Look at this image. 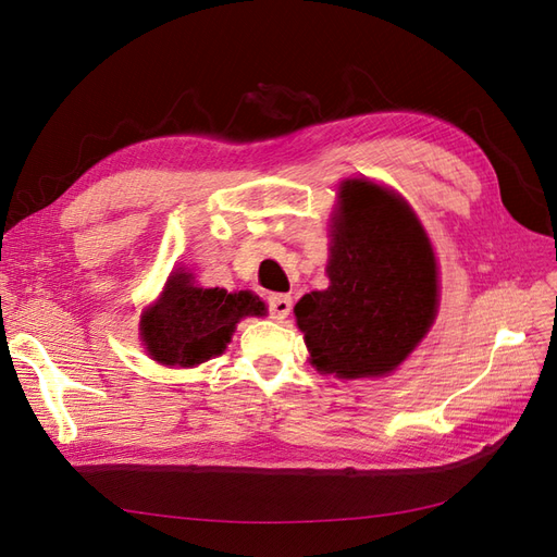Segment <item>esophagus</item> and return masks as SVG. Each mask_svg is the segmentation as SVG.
Returning a JSON list of instances; mask_svg holds the SVG:
<instances>
[{
    "label": "esophagus",
    "mask_w": 557,
    "mask_h": 557,
    "mask_svg": "<svg viewBox=\"0 0 557 557\" xmlns=\"http://www.w3.org/2000/svg\"><path fill=\"white\" fill-rule=\"evenodd\" d=\"M268 310L273 320H284L292 312V296L287 294H270L268 296Z\"/></svg>",
    "instance_id": "34e87169"
}]
</instances>
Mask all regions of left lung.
I'll list each match as a JSON object with an SVG mask.
<instances>
[{
  "label": "left lung",
  "instance_id": "obj_1",
  "mask_svg": "<svg viewBox=\"0 0 557 557\" xmlns=\"http://www.w3.org/2000/svg\"><path fill=\"white\" fill-rule=\"evenodd\" d=\"M330 287L296 304L310 364L338 379L386 376L437 315V261L421 221L379 183H341Z\"/></svg>",
  "mask_w": 557,
  "mask_h": 557
}]
</instances>
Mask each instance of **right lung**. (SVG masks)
<instances>
[{
	"mask_svg": "<svg viewBox=\"0 0 557 557\" xmlns=\"http://www.w3.org/2000/svg\"><path fill=\"white\" fill-rule=\"evenodd\" d=\"M265 306L251 292L197 287L185 270L171 273L157 304L140 315V338L154 362L197 367L231 344L242 318L263 315Z\"/></svg>",
	"mask_w": 557,
	"mask_h": 557,
	"instance_id": "obj_1",
	"label": "right lung"
}]
</instances>
